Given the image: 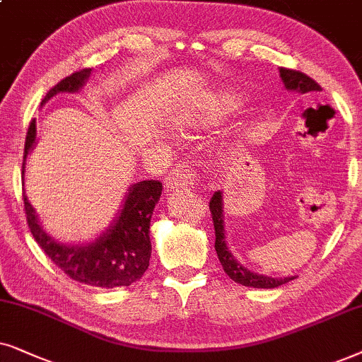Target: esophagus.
Wrapping results in <instances>:
<instances>
[{"label":"esophagus","mask_w":362,"mask_h":362,"mask_svg":"<svg viewBox=\"0 0 362 362\" xmlns=\"http://www.w3.org/2000/svg\"><path fill=\"white\" fill-rule=\"evenodd\" d=\"M194 185H197L195 172L185 162L177 168H173L165 178V192L178 189H194Z\"/></svg>","instance_id":"1"}]
</instances>
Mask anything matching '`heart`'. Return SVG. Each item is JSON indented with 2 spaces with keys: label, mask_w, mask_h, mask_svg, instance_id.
<instances>
[{
  "label": "heart",
  "mask_w": 362,
  "mask_h": 362,
  "mask_svg": "<svg viewBox=\"0 0 362 362\" xmlns=\"http://www.w3.org/2000/svg\"><path fill=\"white\" fill-rule=\"evenodd\" d=\"M237 100L228 94L214 95V98L202 99L194 105L180 109L173 115V125L178 129H189L199 127V125H206L216 120L220 115H223L230 110L235 109Z\"/></svg>",
  "instance_id": "b5f03b06"
}]
</instances>
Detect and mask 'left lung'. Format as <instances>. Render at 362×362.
Masks as SVG:
<instances>
[{
    "instance_id": "left-lung-1",
    "label": "left lung",
    "mask_w": 362,
    "mask_h": 362,
    "mask_svg": "<svg viewBox=\"0 0 362 362\" xmlns=\"http://www.w3.org/2000/svg\"><path fill=\"white\" fill-rule=\"evenodd\" d=\"M279 77H281L283 84L288 90L296 94H313V93H321V86L313 81L310 76L303 74L300 71L285 69V67H279ZM210 211L211 218H214L215 226V250L218 255V259L223 267L225 273L233 279L235 283H240L243 286H252V288H276L285 285V283L291 281L296 276H286V278H272L264 276V274H258L243 267L242 263L235 258V255L231 253L225 237V216H223V195L221 192H215L214 197L210 200Z\"/></svg>"
}]
</instances>
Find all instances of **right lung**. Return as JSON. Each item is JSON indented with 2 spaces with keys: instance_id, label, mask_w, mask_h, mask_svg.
<instances>
[{
  "instance_id": "1",
  "label": "right lung",
  "mask_w": 362,
  "mask_h": 362,
  "mask_svg": "<svg viewBox=\"0 0 362 362\" xmlns=\"http://www.w3.org/2000/svg\"><path fill=\"white\" fill-rule=\"evenodd\" d=\"M90 69L77 71L64 77L45 95L41 105L61 93H79L88 83ZM36 119L31 120L24 144L23 185L26 158L36 146ZM162 195L158 180H142L129 187L120 210L107 228L89 243H61L46 233L36 210L23 192L24 210L33 237L45 253L67 276L95 288L129 286L139 281L148 268L151 245V218Z\"/></svg>"
}]
</instances>
